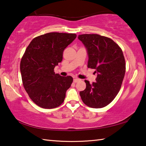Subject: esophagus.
<instances>
[{
    "label": "esophagus",
    "mask_w": 146,
    "mask_h": 146,
    "mask_svg": "<svg viewBox=\"0 0 146 146\" xmlns=\"http://www.w3.org/2000/svg\"><path fill=\"white\" fill-rule=\"evenodd\" d=\"M80 80V79L79 78H75L73 79V82H75V83H76V82H78V81Z\"/></svg>",
    "instance_id": "esophagus-1"
}]
</instances>
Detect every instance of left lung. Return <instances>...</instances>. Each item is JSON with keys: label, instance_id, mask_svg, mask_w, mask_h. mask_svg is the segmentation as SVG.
<instances>
[{"label": "left lung", "instance_id": "obj_1", "mask_svg": "<svg viewBox=\"0 0 146 146\" xmlns=\"http://www.w3.org/2000/svg\"><path fill=\"white\" fill-rule=\"evenodd\" d=\"M87 49L88 67L97 73L96 82L85 80L86 88L80 95L86 105L93 108L108 106L120 90L125 72L122 49L112 39L97 34L78 36Z\"/></svg>", "mask_w": 146, "mask_h": 146}]
</instances>
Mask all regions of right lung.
I'll return each instance as SVG.
<instances>
[{
    "label": "right lung",
    "mask_w": 146,
    "mask_h": 146,
    "mask_svg": "<svg viewBox=\"0 0 146 146\" xmlns=\"http://www.w3.org/2000/svg\"><path fill=\"white\" fill-rule=\"evenodd\" d=\"M76 37L74 33H48L34 38L26 48L20 65L22 80L29 97L40 108L52 109L63 103L73 78L55 73L54 68Z\"/></svg>",
    "instance_id": "right-lung-1"
}]
</instances>
